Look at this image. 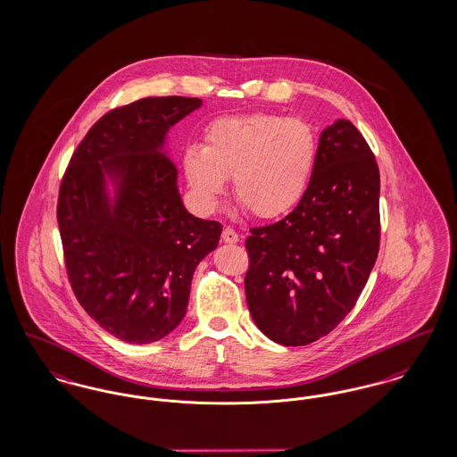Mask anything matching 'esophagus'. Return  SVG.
I'll list each match as a JSON object with an SVG mask.
<instances>
[{
	"instance_id": "esophagus-1",
	"label": "esophagus",
	"mask_w": 457,
	"mask_h": 457,
	"mask_svg": "<svg viewBox=\"0 0 457 457\" xmlns=\"http://www.w3.org/2000/svg\"><path fill=\"white\" fill-rule=\"evenodd\" d=\"M221 240H223L225 244H236V242H239V234H237L234 228L225 227L223 232H221Z\"/></svg>"
}]
</instances>
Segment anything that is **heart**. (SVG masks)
Returning <instances> with one entry per match:
<instances>
[{
  "instance_id": "b5f03b06",
  "label": "heart",
  "mask_w": 457,
  "mask_h": 457,
  "mask_svg": "<svg viewBox=\"0 0 457 457\" xmlns=\"http://www.w3.org/2000/svg\"><path fill=\"white\" fill-rule=\"evenodd\" d=\"M316 136L301 119L251 113L212 121L204 145H189L182 170L195 203L213 212L227 182L262 220L286 217L304 197L316 165Z\"/></svg>"
}]
</instances>
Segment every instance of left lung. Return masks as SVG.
<instances>
[{"mask_svg": "<svg viewBox=\"0 0 457 457\" xmlns=\"http://www.w3.org/2000/svg\"><path fill=\"white\" fill-rule=\"evenodd\" d=\"M378 245V165L360 130L338 119L320 136L301 203L245 239L244 287L256 327L292 347L330 334L354 308Z\"/></svg>", "mask_w": 457, "mask_h": 457, "instance_id": "left-lung-1", "label": "left lung"}]
</instances>
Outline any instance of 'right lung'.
<instances>
[{
	"label": "right lung",
	"mask_w": 457,
	"mask_h": 457,
	"mask_svg": "<svg viewBox=\"0 0 457 457\" xmlns=\"http://www.w3.org/2000/svg\"><path fill=\"white\" fill-rule=\"evenodd\" d=\"M197 97H145L112 110L77 145L60 186L58 227L80 306L108 334L151 344L182 321L194 270L221 225L191 215L165 153ZM112 189H109V186Z\"/></svg>",
	"instance_id": "obj_1"
}]
</instances>
